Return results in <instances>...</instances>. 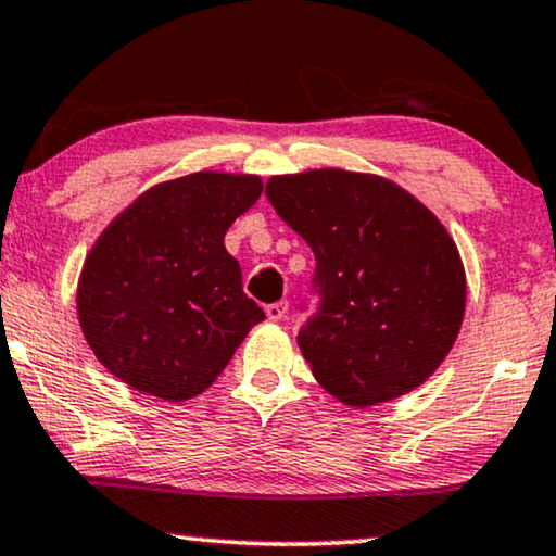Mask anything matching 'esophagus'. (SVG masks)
Here are the masks:
<instances>
[{"mask_svg":"<svg viewBox=\"0 0 556 556\" xmlns=\"http://www.w3.org/2000/svg\"><path fill=\"white\" fill-rule=\"evenodd\" d=\"M286 312H289V304H286V301H276V304L265 306V314L270 321H280L286 317Z\"/></svg>","mask_w":556,"mask_h":556,"instance_id":"1","label":"esophagus"}]
</instances>
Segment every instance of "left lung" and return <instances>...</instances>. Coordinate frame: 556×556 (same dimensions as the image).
I'll return each mask as SVG.
<instances>
[{"instance_id":"obj_1","label":"left lung","mask_w":556,"mask_h":556,"mask_svg":"<svg viewBox=\"0 0 556 556\" xmlns=\"http://www.w3.org/2000/svg\"><path fill=\"white\" fill-rule=\"evenodd\" d=\"M265 195L317 257L321 309L296 342L319 387L363 409L428 381L467 309L441 218L402 185L340 167L273 175Z\"/></svg>"}]
</instances>
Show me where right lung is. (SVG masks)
<instances>
[{
  "instance_id": "add662e5",
  "label": "right lung",
  "mask_w": 556,
  "mask_h": 556,
  "mask_svg": "<svg viewBox=\"0 0 556 556\" xmlns=\"http://www.w3.org/2000/svg\"><path fill=\"white\" fill-rule=\"evenodd\" d=\"M260 193V175L203 169L152 185L102 229L77 280V317L115 379L164 402L193 400L265 319L224 247Z\"/></svg>"
}]
</instances>
